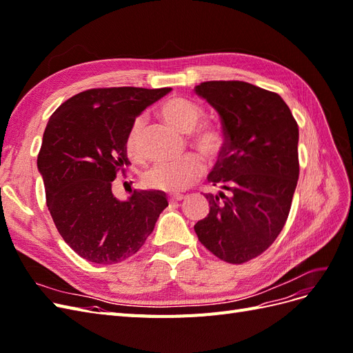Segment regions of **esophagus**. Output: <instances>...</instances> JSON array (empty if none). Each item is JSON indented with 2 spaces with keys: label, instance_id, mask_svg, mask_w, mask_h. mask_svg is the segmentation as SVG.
<instances>
[{
  "label": "esophagus",
  "instance_id": "obj_1",
  "mask_svg": "<svg viewBox=\"0 0 353 353\" xmlns=\"http://www.w3.org/2000/svg\"><path fill=\"white\" fill-rule=\"evenodd\" d=\"M183 199H184V196L174 194V196H169V197H168V201H169V203H176V201H181Z\"/></svg>",
  "mask_w": 353,
  "mask_h": 353
}]
</instances>
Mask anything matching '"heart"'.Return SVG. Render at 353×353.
Here are the masks:
<instances>
[{
	"mask_svg": "<svg viewBox=\"0 0 353 353\" xmlns=\"http://www.w3.org/2000/svg\"><path fill=\"white\" fill-rule=\"evenodd\" d=\"M160 114L163 119L184 134H191V145L208 160H215L225 147V137L215 125H200L205 112L194 101L184 97H172L166 100ZM143 119L137 117L128 132L125 147L131 159L138 160L143 156L141 147ZM203 163L197 156L188 154L175 162H160L147 168L143 174L145 187L165 191V193H181L193 185L203 175Z\"/></svg>",
	"mask_w": 353,
	"mask_h": 353,
	"instance_id": "b5f03b06",
	"label": "heart"
}]
</instances>
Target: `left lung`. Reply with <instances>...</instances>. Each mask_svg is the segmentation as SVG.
I'll list each match as a JSON object with an SVG mask.
<instances>
[{
    "instance_id": "obj_1",
    "label": "left lung",
    "mask_w": 353,
    "mask_h": 353,
    "mask_svg": "<svg viewBox=\"0 0 353 353\" xmlns=\"http://www.w3.org/2000/svg\"><path fill=\"white\" fill-rule=\"evenodd\" d=\"M215 109L225 147L208 179L209 215L194 231L228 263H244L279 237L299 179V128L276 92L243 81H209L194 88Z\"/></svg>"
}]
</instances>
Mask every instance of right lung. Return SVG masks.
I'll use <instances>...</instances> for the list:
<instances>
[{"instance_id":"add662e5","label":"right lung","mask_w":353,"mask_h":353,"mask_svg":"<svg viewBox=\"0 0 353 353\" xmlns=\"http://www.w3.org/2000/svg\"><path fill=\"white\" fill-rule=\"evenodd\" d=\"M170 88H92L73 95L51 114L38 170L51 218L81 258L122 262L141 249L168 206L160 191L112 193L117 172L130 166L125 141L135 117Z\"/></svg>"}]
</instances>
